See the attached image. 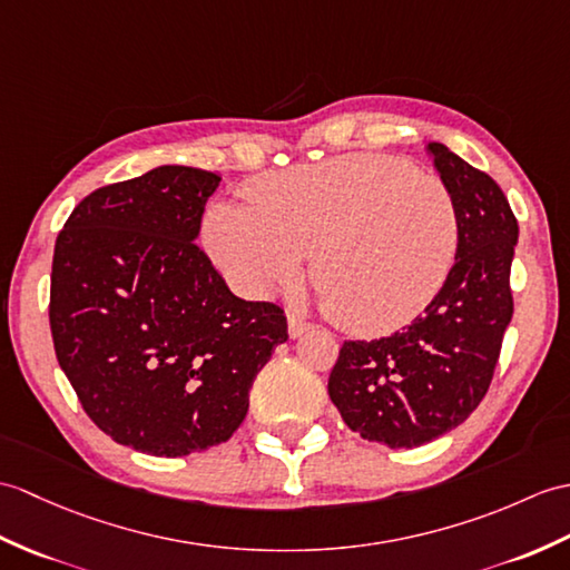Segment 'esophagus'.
I'll return each mask as SVG.
<instances>
[{"instance_id": "obj_1", "label": "esophagus", "mask_w": 570, "mask_h": 570, "mask_svg": "<svg viewBox=\"0 0 570 570\" xmlns=\"http://www.w3.org/2000/svg\"><path fill=\"white\" fill-rule=\"evenodd\" d=\"M311 330H313V323L303 321V317L296 313H288V337L291 340L306 335V333H311Z\"/></svg>"}]
</instances>
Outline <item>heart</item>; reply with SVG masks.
Returning <instances> with one entry per match:
<instances>
[{"label":"heart","instance_id":"heart-1","mask_svg":"<svg viewBox=\"0 0 570 570\" xmlns=\"http://www.w3.org/2000/svg\"><path fill=\"white\" fill-rule=\"evenodd\" d=\"M210 257L247 296L296 286L303 259L335 323L383 333L440 294L459 243L440 179L374 155H347L255 181L247 206L216 202L204 218Z\"/></svg>","mask_w":570,"mask_h":570}]
</instances>
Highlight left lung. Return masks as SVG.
<instances>
[{
	"label": "left lung",
	"instance_id": "8db88e82",
	"mask_svg": "<svg viewBox=\"0 0 570 570\" xmlns=\"http://www.w3.org/2000/svg\"><path fill=\"white\" fill-rule=\"evenodd\" d=\"M425 153L456 206L454 267L407 327L345 342L327 381L347 428L391 449L428 444L479 407L512 321L510 264L520 230L505 194L446 145L428 142Z\"/></svg>",
	"mask_w": 570,
	"mask_h": 570
}]
</instances>
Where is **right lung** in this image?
Masks as SVG:
<instances>
[{"label": "right lung", "mask_w": 570, "mask_h": 570, "mask_svg": "<svg viewBox=\"0 0 570 570\" xmlns=\"http://www.w3.org/2000/svg\"><path fill=\"white\" fill-rule=\"evenodd\" d=\"M218 184L160 165L91 191L58 235V364L95 425L136 452L175 459L228 442L288 340L284 311L237 298L194 243Z\"/></svg>", "instance_id": "right-lung-1"}]
</instances>
